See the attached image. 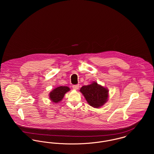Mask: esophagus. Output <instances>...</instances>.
Segmentation results:
<instances>
[{"label":"esophagus","instance_id":"34e87169","mask_svg":"<svg viewBox=\"0 0 154 154\" xmlns=\"http://www.w3.org/2000/svg\"><path fill=\"white\" fill-rule=\"evenodd\" d=\"M79 84H78V85H73L72 86V88H73L74 89H75V90H77V89H79Z\"/></svg>","mask_w":154,"mask_h":154}]
</instances>
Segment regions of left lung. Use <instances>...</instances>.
Instances as JSON below:
<instances>
[{
    "instance_id": "left-lung-1",
    "label": "left lung",
    "mask_w": 154,
    "mask_h": 154,
    "mask_svg": "<svg viewBox=\"0 0 154 154\" xmlns=\"http://www.w3.org/2000/svg\"><path fill=\"white\" fill-rule=\"evenodd\" d=\"M80 92L84 95L88 104L95 108H98L104 105L108 100L109 91L97 82L82 87Z\"/></svg>"
}]
</instances>
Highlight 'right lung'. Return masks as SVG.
Here are the masks:
<instances>
[{
	"label": "right lung",
	"mask_w": 154,
	"mask_h": 154,
	"mask_svg": "<svg viewBox=\"0 0 154 154\" xmlns=\"http://www.w3.org/2000/svg\"><path fill=\"white\" fill-rule=\"evenodd\" d=\"M70 90L68 87L60 86L54 89L49 95L50 99L53 103H59L62 100L65 94Z\"/></svg>",
	"instance_id": "right-lung-1"
}]
</instances>
